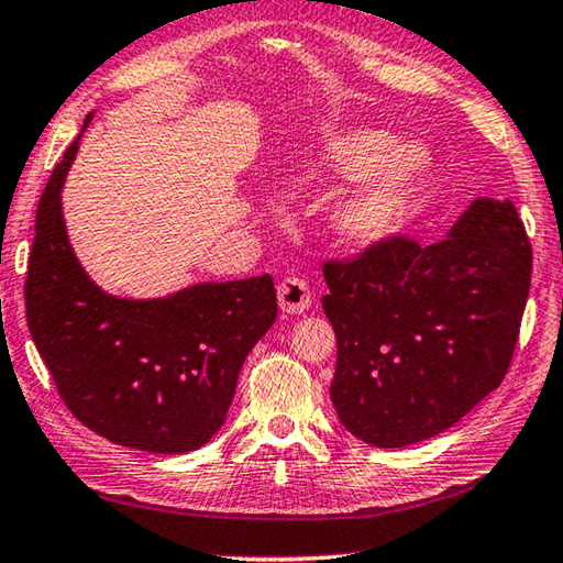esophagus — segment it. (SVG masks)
Segmentation results:
<instances>
[{"mask_svg": "<svg viewBox=\"0 0 563 563\" xmlns=\"http://www.w3.org/2000/svg\"><path fill=\"white\" fill-rule=\"evenodd\" d=\"M310 298H313V292L303 278L292 275V278H283L278 283V300L285 313H303L310 306Z\"/></svg>", "mask_w": 563, "mask_h": 563, "instance_id": "1", "label": "esophagus"}]
</instances>
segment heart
<instances>
[{
    "mask_svg": "<svg viewBox=\"0 0 563 563\" xmlns=\"http://www.w3.org/2000/svg\"><path fill=\"white\" fill-rule=\"evenodd\" d=\"M391 144L394 139L382 131L346 133L329 146L325 164L335 174H364L387 155ZM424 164L427 158L415 146L394 151L374 174H368V179L335 205V230L354 242H368L389 232L399 220L407 197L412 195L417 179L424 174Z\"/></svg>",
    "mask_w": 563,
    "mask_h": 563,
    "instance_id": "b5f03b06",
    "label": "heart"
}]
</instances>
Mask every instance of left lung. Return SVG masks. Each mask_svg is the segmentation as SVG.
Wrapping results in <instances>:
<instances>
[{
    "label": "left lung",
    "instance_id": "1",
    "mask_svg": "<svg viewBox=\"0 0 563 563\" xmlns=\"http://www.w3.org/2000/svg\"><path fill=\"white\" fill-rule=\"evenodd\" d=\"M533 250L510 201L477 199L442 242L394 232L329 257L331 401L374 448L434 438L500 387L514 362Z\"/></svg>",
    "mask_w": 563,
    "mask_h": 563
}]
</instances>
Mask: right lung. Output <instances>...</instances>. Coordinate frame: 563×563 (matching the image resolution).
Instances as JSON below:
<instances>
[{
	"mask_svg": "<svg viewBox=\"0 0 563 563\" xmlns=\"http://www.w3.org/2000/svg\"><path fill=\"white\" fill-rule=\"evenodd\" d=\"M75 151L78 139L37 205L24 280L32 341L88 430L133 450L191 452L222 427L242 364L278 318L273 278L205 283L162 300L106 296L75 260L60 212Z\"/></svg>",
	"mask_w": 563,
	"mask_h": 563,
	"instance_id": "add662e5",
	"label": "right lung"
}]
</instances>
